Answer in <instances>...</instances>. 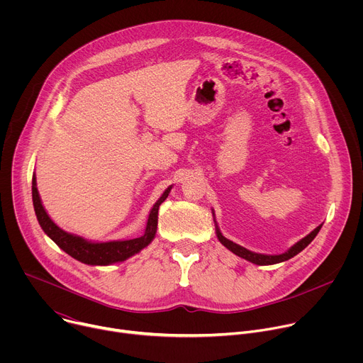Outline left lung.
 Returning <instances> with one entry per match:
<instances>
[{
  "label": "left lung",
  "mask_w": 363,
  "mask_h": 363,
  "mask_svg": "<svg viewBox=\"0 0 363 363\" xmlns=\"http://www.w3.org/2000/svg\"><path fill=\"white\" fill-rule=\"evenodd\" d=\"M320 228H322V225L316 227L312 233H310L308 235H306L304 238H301L300 241H297V242H296L293 247H290L286 252L277 254V255H267V254L252 252V251H250V250H247V248H244V247H241V245H238V244H235V242L227 240V238L221 234V231H220L218 227H216V231H217V237H218L220 242H221L224 247H227L230 251H233L235 255L244 258V260H247V262H251V263H254V264H258V266H269V264L283 263V262L289 260V258L294 257L296 254H298L301 250H304L310 242L313 241V238L318 235V233L320 231Z\"/></svg>",
  "instance_id": "left-lung-1"
}]
</instances>
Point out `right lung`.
Listing matches in <instances>:
<instances>
[{
	"label": "right lung",
	"instance_id": "right-lung-1",
	"mask_svg": "<svg viewBox=\"0 0 363 363\" xmlns=\"http://www.w3.org/2000/svg\"><path fill=\"white\" fill-rule=\"evenodd\" d=\"M172 186H168L162 194V196L152 206L143 235L132 240H123V241L119 240V241H108V242H91L79 235L63 231L60 227H57L53 221H51V218L44 210L38 195V189H37L35 175L33 177V205H34V211H35L40 227L63 251H66L69 255H72L73 258H76V260L84 264L109 266L113 263H121L128 260L129 257L138 254L142 248L150 244L158 228L160 205L168 198Z\"/></svg>",
	"mask_w": 363,
	"mask_h": 363
}]
</instances>
